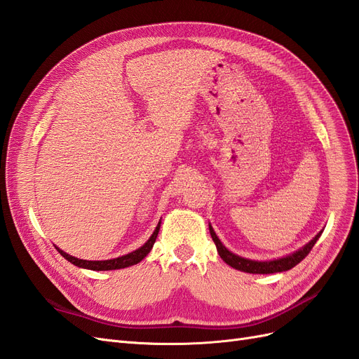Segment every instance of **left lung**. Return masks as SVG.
Masks as SVG:
<instances>
[{
	"instance_id": "left-lung-1",
	"label": "left lung",
	"mask_w": 359,
	"mask_h": 359,
	"mask_svg": "<svg viewBox=\"0 0 359 359\" xmlns=\"http://www.w3.org/2000/svg\"><path fill=\"white\" fill-rule=\"evenodd\" d=\"M323 231H320L316 236L313 238L310 243H307L304 247H301L297 252H293L287 256L283 257H278V259H273V260H252V259H247V257H241L238 256L232 252L227 250L222 241L219 240V236L215 235L212 226L210 224V233L212 241L217 247V252H219L220 257L224 260V262L238 269V271H243V273H250V274H274V273H283V271H287L290 268H293L295 265H298L301 260L306 257L310 250L313 248V245L316 244V241L320 238Z\"/></svg>"
}]
</instances>
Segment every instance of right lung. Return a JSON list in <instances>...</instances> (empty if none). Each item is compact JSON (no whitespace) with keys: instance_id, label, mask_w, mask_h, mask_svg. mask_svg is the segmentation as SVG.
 Segmentation results:
<instances>
[{"instance_id":"1","label":"right lung","mask_w":359,"mask_h":359,"mask_svg":"<svg viewBox=\"0 0 359 359\" xmlns=\"http://www.w3.org/2000/svg\"><path fill=\"white\" fill-rule=\"evenodd\" d=\"M160 224H161V220L158 222V224L156 226V229L153 232V235L149 236V240L142 245L139 247L137 250H135V252L132 253H127L124 256H119V257H115V259H107V260H85V259H78L74 256H70L67 255L66 252H62L61 248L55 247L58 250V253L67 259L70 264L79 266V268H85V269H93V271H112V269H121V268H127V266H132V265H136L139 264L140 260H142L149 252L151 248H153L154 243H156V238L158 235V231H160Z\"/></svg>"}]
</instances>
